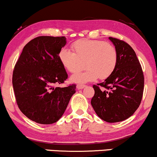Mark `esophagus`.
<instances>
[{
  "label": "esophagus",
  "mask_w": 157,
  "mask_h": 157,
  "mask_svg": "<svg viewBox=\"0 0 157 157\" xmlns=\"http://www.w3.org/2000/svg\"><path fill=\"white\" fill-rule=\"evenodd\" d=\"M86 86V85H84V84H77L76 88L78 90H82L83 88H84Z\"/></svg>",
  "instance_id": "34e87169"
}]
</instances>
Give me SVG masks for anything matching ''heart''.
I'll return each instance as SVG.
<instances>
[{"instance_id": "b5f03b06", "label": "heart", "mask_w": 157, "mask_h": 157, "mask_svg": "<svg viewBox=\"0 0 157 157\" xmlns=\"http://www.w3.org/2000/svg\"><path fill=\"white\" fill-rule=\"evenodd\" d=\"M73 52L63 48L59 53V59L63 67L71 73H75L84 67L83 72L71 75L75 83L92 82L98 77L106 79L111 76L117 63V52L112 44L101 40H80L72 45Z\"/></svg>"}]
</instances>
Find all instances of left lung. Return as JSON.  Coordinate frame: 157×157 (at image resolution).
Wrapping results in <instances>:
<instances>
[{
	"instance_id": "8db88e82",
	"label": "left lung",
	"mask_w": 157,
	"mask_h": 157,
	"mask_svg": "<svg viewBox=\"0 0 157 157\" xmlns=\"http://www.w3.org/2000/svg\"><path fill=\"white\" fill-rule=\"evenodd\" d=\"M109 39L117 50V66L111 76L93 85L95 95L91 104L101 119L116 123L128 118L139 107L144 89V75L133 48L123 40Z\"/></svg>"
}]
</instances>
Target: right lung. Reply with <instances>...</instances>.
<instances>
[{
    "mask_svg": "<svg viewBox=\"0 0 157 157\" xmlns=\"http://www.w3.org/2000/svg\"><path fill=\"white\" fill-rule=\"evenodd\" d=\"M64 36H41L25 47L14 66L12 84L18 107L28 118L52 124L63 115L76 85L55 87L67 73L59 59Z\"/></svg>",
    "mask_w": 157,
    "mask_h": 157,
    "instance_id": "obj_1",
    "label": "right lung"
}]
</instances>
